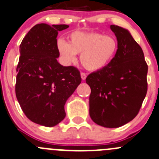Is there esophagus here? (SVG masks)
<instances>
[{
	"instance_id": "34e87169",
	"label": "esophagus",
	"mask_w": 159,
	"mask_h": 159,
	"mask_svg": "<svg viewBox=\"0 0 159 159\" xmlns=\"http://www.w3.org/2000/svg\"><path fill=\"white\" fill-rule=\"evenodd\" d=\"M80 75H81V78H82L83 80H85L86 78H87V74L84 73V72H81Z\"/></svg>"
}]
</instances>
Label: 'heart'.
Here are the masks:
<instances>
[{
  "instance_id": "1",
  "label": "heart",
  "mask_w": 159,
  "mask_h": 159,
  "mask_svg": "<svg viewBox=\"0 0 159 159\" xmlns=\"http://www.w3.org/2000/svg\"><path fill=\"white\" fill-rule=\"evenodd\" d=\"M68 42L57 40V50L63 62L70 65L80 54V62L86 69L96 72L103 69L115 58L118 42L111 35L97 32H72L68 36Z\"/></svg>"
}]
</instances>
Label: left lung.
Wrapping results in <instances>:
<instances>
[{
  "mask_svg": "<svg viewBox=\"0 0 159 159\" xmlns=\"http://www.w3.org/2000/svg\"><path fill=\"white\" fill-rule=\"evenodd\" d=\"M118 51L109 65L88 75L90 116L101 126L117 128L138 114L148 91V65L140 45L129 31L111 25Z\"/></svg>",
  "mask_w": 159,
  "mask_h": 159,
  "instance_id": "1",
  "label": "left lung"
}]
</instances>
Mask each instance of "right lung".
I'll list each match as a JSON object with an SVG mask.
<instances>
[{"label":"right lung","instance_id":"1","mask_svg":"<svg viewBox=\"0 0 159 159\" xmlns=\"http://www.w3.org/2000/svg\"><path fill=\"white\" fill-rule=\"evenodd\" d=\"M68 25L37 24L28 32L19 47L16 94L24 114L32 122L52 127L66 117L65 104L81 83L74 66L57 61L58 31Z\"/></svg>","mask_w":159,"mask_h":159}]
</instances>
